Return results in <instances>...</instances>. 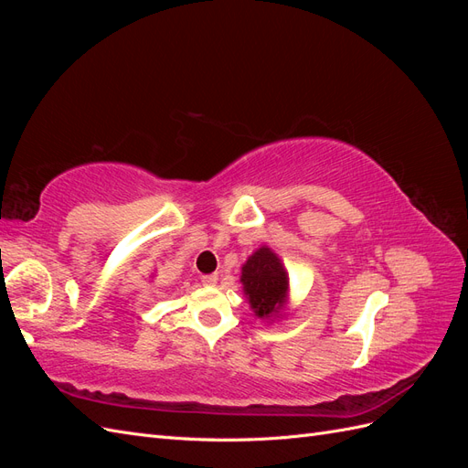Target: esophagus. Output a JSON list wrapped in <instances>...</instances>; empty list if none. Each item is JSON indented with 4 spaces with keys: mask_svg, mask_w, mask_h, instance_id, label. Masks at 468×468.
I'll list each match as a JSON object with an SVG mask.
<instances>
[{
    "mask_svg": "<svg viewBox=\"0 0 468 468\" xmlns=\"http://www.w3.org/2000/svg\"><path fill=\"white\" fill-rule=\"evenodd\" d=\"M201 279H203V285H208V287H212V285H217V281H218V273H210V275H203Z\"/></svg>",
    "mask_w": 468,
    "mask_h": 468,
    "instance_id": "34e87169",
    "label": "esophagus"
}]
</instances>
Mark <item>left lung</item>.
<instances>
[{
	"label": "left lung",
	"instance_id": "left-lung-1",
	"mask_svg": "<svg viewBox=\"0 0 468 468\" xmlns=\"http://www.w3.org/2000/svg\"><path fill=\"white\" fill-rule=\"evenodd\" d=\"M244 294L253 310V314L261 320L277 318L287 304L289 277L277 253L261 246L242 265Z\"/></svg>",
	"mask_w": 468,
	"mask_h": 468
}]
</instances>
